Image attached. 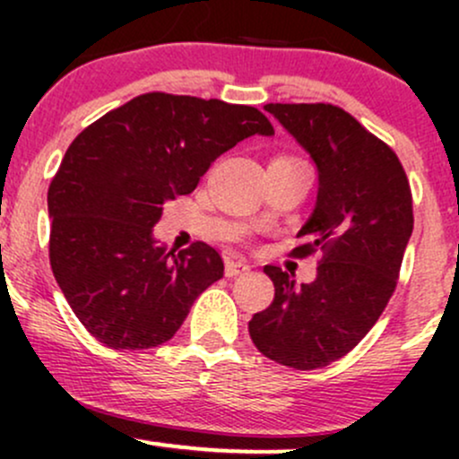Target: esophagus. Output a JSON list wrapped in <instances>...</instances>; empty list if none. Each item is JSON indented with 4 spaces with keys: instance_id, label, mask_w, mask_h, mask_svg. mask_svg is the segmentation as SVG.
Wrapping results in <instances>:
<instances>
[{
    "instance_id": "obj_1",
    "label": "esophagus",
    "mask_w": 459,
    "mask_h": 459,
    "mask_svg": "<svg viewBox=\"0 0 459 459\" xmlns=\"http://www.w3.org/2000/svg\"><path fill=\"white\" fill-rule=\"evenodd\" d=\"M246 272H250V265H247L246 261H235V259L226 261V276L229 278H237Z\"/></svg>"
}]
</instances>
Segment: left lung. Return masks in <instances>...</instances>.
Segmentation results:
<instances>
[{"mask_svg": "<svg viewBox=\"0 0 459 459\" xmlns=\"http://www.w3.org/2000/svg\"><path fill=\"white\" fill-rule=\"evenodd\" d=\"M317 166V203L296 256L321 250L317 278L298 284L265 265L273 302L247 324L252 343L278 365L328 367L360 343L386 308L412 235V194L391 146L330 103H267Z\"/></svg>", "mask_w": 459, "mask_h": 459, "instance_id": "obj_1", "label": "left lung"}]
</instances>
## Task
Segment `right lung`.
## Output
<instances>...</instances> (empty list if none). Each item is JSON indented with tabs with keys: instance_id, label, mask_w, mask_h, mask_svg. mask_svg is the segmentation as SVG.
<instances>
[{
	"instance_id": "1",
	"label": "right lung",
	"mask_w": 459,
	"mask_h": 459,
	"mask_svg": "<svg viewBox=\"0 0 459 459\" xmlns=\"http://www.w3.org/2000/svg\"><path fill=\"white\" fill-rule=\"evenodd\" d=\"M250 135H273L250 105L149 92L71 142L47 194L49 261L94 339L112 350L166 343L194 299L224 276L212 246L166 252L152 226L166 200L192 194L209 166Z\"/></svg>"
}]
</instances>
